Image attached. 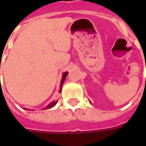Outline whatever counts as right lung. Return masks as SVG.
<instances>
[{
  "instance_id": "1",
  "label": "right lung",
  "mask_w": 146,
  "mask_h": 146,
  "mask_svg": "<svg viewBox=\"0 0 146 146\" xmlns=\"http://www.w3.org/2000/svg\"><path fill=\"white\" fill-rule=\"evenodd\" d=\"M67 75H68V73H67V72H66V73H63V76H62V81H61V84H60L61 88H60V91H59V92H61V91H62V84H63L64 80H66V77ZM57 102H58V100H55V101H54V102H51V103L48 105V106L45 108V109H50V108L53 107L54 105L57 103Z\"/></svg>"
}]
</instances>
